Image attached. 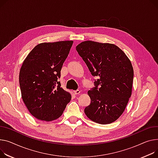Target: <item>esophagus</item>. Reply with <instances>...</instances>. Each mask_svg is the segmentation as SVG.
Instances as JSON below:
<instances>
[{"label":"esophagus","mask_w":158,"mask_h":158,"mask_svg":"<svg viewBox=\"0 0 158 158\" xmlns=\"http://www.w3.org/2000/svg\"><path fill=\"white\" fill-rule=\"evenodd\" d=\"M73 93H74L75 94H78L80 93V91L79 89H77L76 91H73Z\"/></svg>","instance_id":"1"}]
</instances>
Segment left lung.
Returning a JSON list of instances; mask_svg holds the SVG:
<instances>
[{
    "instance_id": "left-lung-1",
    "label": "left lung",
    "mask_w": 158,
    "mask_h": 158,
    "mask_svg": "<svg viewBox=\"0 0 158 158\" xmlns=\"http://www.w3.org/2000/svg\"><path fill=\"white\" fill-rule=\"evenodd\" d=\"M94 80L88 93L91 103L85 113L91 121L110 124L123 113L131 95L133 69L124 52L117 46L91 40L76 46Z\"/></svg>"
}]
</instances>
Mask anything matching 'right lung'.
<instances>
[{
	"instance_id": "add662e5",
	"label": "right lung",
	"mask_w": 158,
	"mask_h": 158,
	"mask_svg": "<svg viewBox=\"0 0 158 158\" xmlns=\"http://www.w3.org/2000/svg\"><path fill=\"white\" fill-rule=\"evenodd\" d=\"M72 44V40L40 43L30 52L21 67L22 99L30 113L39 120L58 119L71 100L58 79Z\"/></svg>"
}]
</instances>
